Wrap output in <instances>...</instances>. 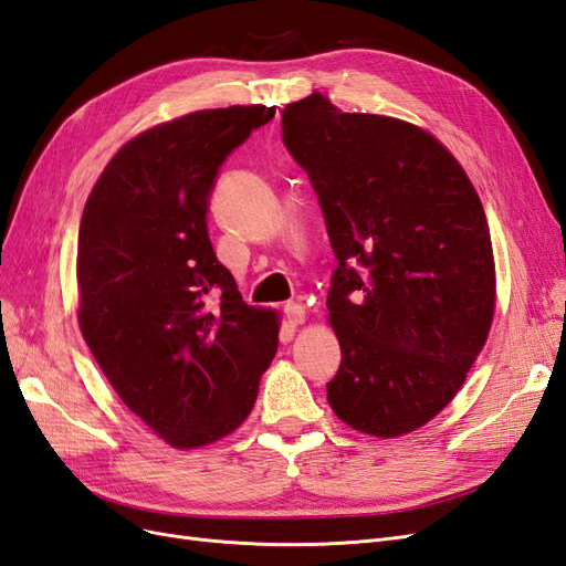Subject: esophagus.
Segmentation results:
<instances>
[{
    "instance_id": "34e87169",
    "label": "esophagus",
    "mask_w": 566,
    "mask_h": 566,
    "mask_svg": "<svg viewBox=\"0 0 566 566\" xmlns=\"http://www.w3.org/2000/svg\"><path fill=\"white\" fill-rule=\"evenodd\" d=\"M283 312H285L290 325H300V323H304V318H306V312H304V306H302L300 302H287V304L283 306Z\"/></svg>"
}]
</instances>
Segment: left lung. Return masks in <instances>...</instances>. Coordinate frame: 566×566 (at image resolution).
<instances>
[{"mask_svg": "<svg viewBox=\"0 0 566 566\" xmlns=\"http://www.w3.org/2000/svg\"><path fill=\"white\" fill-rule=\"evenodd\" d=\"M281 129L337 256L328 401L354 430L413 432L455 397L491 328L482 200L451 153L401 119L342 113L314 92L285 106Z\"/></svg>", "mask_w": 566, "mask_h": 566, "instance_id": "8db88e82", "label": "left lung"}]
</instances>
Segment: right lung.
<instances>
[{"mask_svg":"<svg viewBox=\"0 0 566 566\" xmlns=\"http://www.w3.org/2000/svg\"><path fill=\"white\" fill-rule=\"evenodd\" d=\"M276 108L198 111L115 153L84 205L80 328L153 432L196 449L233 432L279 349V318L248 306L208 233L219 169Z\"/></svg>","mask_w":566,"mask_h":566,"instance_id":"1","label":"right lung"}]
</instances>
